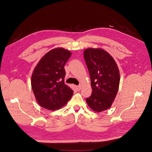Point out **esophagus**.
<instances>
[{"mask_svg": "<svg viewBox=\"0 0 152 152\" xmlns=\"http://www.w3.org/2000/svg\"><path fill=\"white\" fill-rule=\"evenodd\" d=\"M76 88L78 91H80L81 89V86H76Z\"/></svg>", "mask_w": 152, "mask_h": 152, "instance_id": "esophagus-1", "label": "esophagus"}]
</instances>
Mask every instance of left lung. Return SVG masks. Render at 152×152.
<instances>
[{
	"label": "left lung",
	"instance_id": "obj_1",
	"mask_svg": "<svg viewBox=\"0 0 152 152\" xmlns=\"http://www.w3.org/2000/svg\"><path fill=\"white\" fill-rule=\"evenodd\" d=\"M84 57L88 68L93 91L86 102L94 111L109 108L116 97L120 74L113 58L102 49H87Z\"/></svg>",
	"mask_w": 152,
	"mask_h": 152
}]
</instances>
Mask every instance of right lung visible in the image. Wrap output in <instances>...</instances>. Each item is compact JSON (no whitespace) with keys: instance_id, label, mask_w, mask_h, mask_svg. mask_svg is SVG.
<instances>
[{"instance_id":"add662e5","label":"right lung","mask_w":152,"mask_h":152,"mask_svg":"<svg viewBox=\"0 0 152 152\" xmlns=\"http://www.w3.org/2000/svg\"><path fill=\"white\" fill-rule=\"evenodd\" d=\"M72 53L63 48L50 50L40 59L31 76V87L37 102L50 110L61 108L73 91L65 84V66Z\"/></svg>"}]
</instances>
